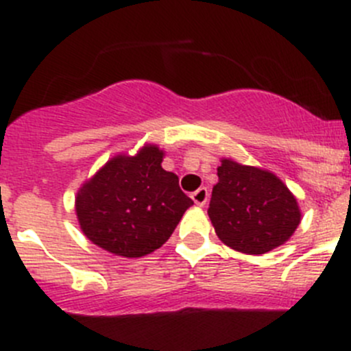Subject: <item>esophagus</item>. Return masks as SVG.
I'll return each instance as SVG.
<instances>
[{
	"label": "esophagus",
	"instance_id": "esophagus-1",
	"mask_svg": "<svg viewBox=\"0 0 351 351\" xmlns=\"http://www.w3.org/2000/svg\"><path fill=\"white\" fill-rule=\"evenodd\" d=\"M191 197H193V201L197 204V206H204L208 201V197H210V193H208L206 187H199L197 191H194L193 196Z\"/></svg>",
	"mask_w": 351,
	"mask_h": 351
}]
</instances>
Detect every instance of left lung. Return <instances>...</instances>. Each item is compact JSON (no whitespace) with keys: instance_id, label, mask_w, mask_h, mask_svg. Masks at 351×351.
Instances as JSON below:
<instances>
[{"instance_id":"left-lung-1","label":"left lung","mask_w":351,"mask_h":351,"mask_svg":"<svg viewBox=\"0 0 351 351\" xmlns=\"http://www.w3.org/2000/svg\"><path fill=\"white\" fill-rule=\"evenodd\" d=\"M208 215L218 239L244 254L285 244L300 223V208L273 172L223 158Z\"/></svg>"}]
</instances>
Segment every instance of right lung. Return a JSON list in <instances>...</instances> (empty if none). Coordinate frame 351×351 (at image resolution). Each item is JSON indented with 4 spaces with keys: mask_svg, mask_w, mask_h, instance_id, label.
<instances>
[{
    "mask_svg": "<svg viewBox=\"0 0 351 351\" xmlns=\"http://www.w3.org/2000/svg\"><path fill=\"white\" fill-rule=\"evenodd\" d=\"M162 160L157 145H145L134 157L110 158L80 187L76 217L88 241L123 258H141L169 241L193 199Z\"/></svg>",
    "mask_w": 351,
    "mask_h": 351,
    "instance_id": "right-lung-1",
    "label": "right lung"
}]
</instances>
